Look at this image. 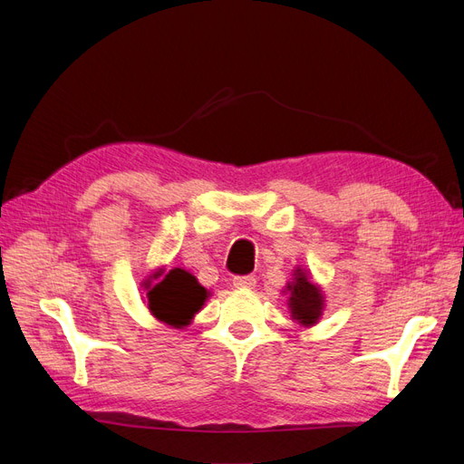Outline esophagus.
Wrapping results in <instances>:
<instances>
[{
    "mask_svg": "<svg viewBox=\"0 0 464 464\" xmlns=\"http://www.w3.org/2000/svg\"><path fill=\"white\" fill-rule=\"evenodd\" d=\"M234 288H237V290L256 288V278L254 276H236L234 278Z\"/></svg>",
    "mask_w": 464,
    "mask_h": 464,
    "instance_id": "1",
    "label": "esophagus"
}]
</instances>
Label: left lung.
I'll list each match as a JSON object with an SVG mask.
<instances>
[{"label": "left lung", "mask_w": 464, "mask_h": 464, "mask_svg": "<svg viewBox=\"0 0 464 464\" xmlns=\"http://www.w3.org/2000/svg\"><path fill=\"white\" fill-rule=\"evenodd\" d=\"M283 292L288 294L286 304L290 317L302 327H314L325 310V294L312 280V273L298 265Z\"/></svg>", "instance_id": "obj_1"}]
</instances>
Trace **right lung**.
Here are the masks:
<instances>
[{
	"label": "right lung",
	"instance_id": "add662e5",
	"mask_svg": "<svg viewBox=\"0 0 464 464\" xmlns=\"http://www.w3.org/2000/svg\"><path fill=\"white\" fill-rule=\"evenodd\" d=\"M141 288L150 315L174 329H186L210 296L199 280L181 266L157 269L143 280Z\"/></svg>",
	"mask_w": 464,
	"mask_h": 464
}]
</instances>
